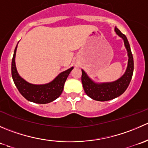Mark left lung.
<instances>
[{"mask_svg": "<svg viewBox=\"0 0 148 148\" xmlns=\"http://www.w3.org/2000/svg\"><path fill=\"white\" fill-rule=\"evenodd\" d=\"M114 31L117 33V35L123 38L125 46L127 50L129 59H128L127 68L125 74L118 80L114 82L103 83L98 84L93 82L88 77L84 71L82 70V82L85 93L92 99L97 101H100V102L111 100V99H114L122 95L129 86L131 79H132V74H133V56H132V53L131 52L130 46L127 38L125 36V34H122L117 28H115Z\"/></svg>", "mask_w": 148, "mask_h": 148, "instance_id": "obj_1", "label": "left lung"}]
</instances>
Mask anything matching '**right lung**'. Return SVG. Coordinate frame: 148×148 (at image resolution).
Here are the masks:
<instances>
[{
    "label": "right lung",
    "mask_w": 148,
    "mask_h": 148,
    "mask_svg": "<svg viewBox=\"0 0 148 148\" xmlns=\"http://www.w3.org/2000/svg\"><path fill=\"white\" fill-rule=\"evenodd\" d=\"M17 46L15 49L12 59L11 74L15 85L19 92L27 100L37 104H47L57 99L63 92L64 85L73 67L61 73L51 82L41 85L31 84L23 79L18 75L16 70L15 56Z\"/></svg>",
    "instance_id": "obj_1"
}]
</instances>
